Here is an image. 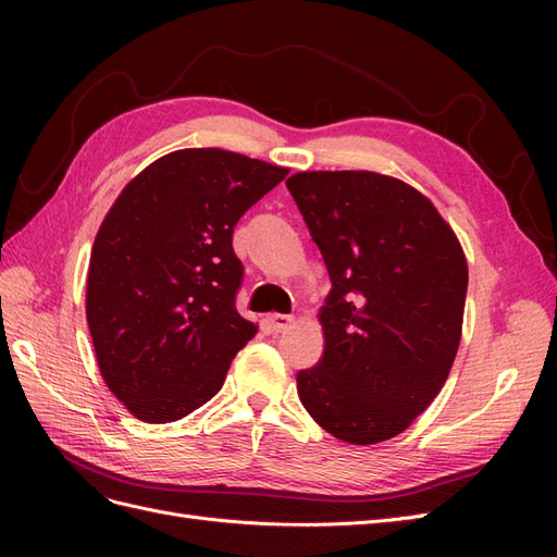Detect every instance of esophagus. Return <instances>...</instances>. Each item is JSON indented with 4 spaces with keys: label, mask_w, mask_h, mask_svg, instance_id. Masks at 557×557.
Here are the masks:
<instances>
[{
    "label": "esophagus",
    "mask_w": 557,
    "mask_h": 557,
    "mask_svg": "<svg viewBox=\"0 0 557 557\" xmlns=\"http://www.w3.org/2000/svg\"><path fill=\"white\" fill-rule=\"evenodd\" d=\"M267 320H269V327L274 332H285L295 325V315H285V313H272Z\"/></svg>",
    "instance_id": "34e87169"
}]
</instances>
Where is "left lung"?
<instances>
[{
	"instance_id": "1",
	"label": "left lung",
	"mask_w": 557,
	"mask_h": 557,
	"mask_svg": "<svg viewBox=\"0 0 557 557\" xmlns=\"http://www.w3.org/2000/svg\"><path fill=\"white\" fill-rule=\"evenodd\" d=\"M327 264L323 358L297 374L315 423L356 446L407 430L444 387L462 336L467 260L413 185L376 172L285 181Z\"/></svg>"
}]
</instances>
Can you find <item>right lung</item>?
Returning a JSON list of instances; mask_svg holds the SVG:
<instances>
[{"instance_id":"add662e5","label":"right lung","mask_w":557,"mask_h":557,"mask_svg":"<svg viewBox=\"0 0 557 557\" xmlns=\"http://www.w3.org/2000/svg\"><path fill=\"white\" fill-rule=\"evenodd\" d=\"M285 166L183 148L117 195L92 244L86 315L99 372L132 416L174 423L209 401L258 325L234 297L232 234Z\"/></svg>"}]
</instances>
